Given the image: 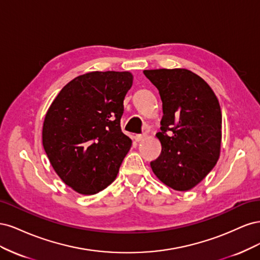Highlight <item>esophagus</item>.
<instances>
[{
  "instance_id": "esophagus-1",
  "label": "esophagus",
  "mask_w": 260,
  "mask_h": 260,
  "mask_svg": "<svg viewBox=\"0 0 260 260\" xmlns=\"http://www.w3.org/2000/svg\"><path fill=\"white\" fill-rule=\"evenodd\" d=\"M146 137H147L146 133H142V135H137L136 136V141H137V142H140V141L146 139Z\"/></svg>"
}]
</instances>
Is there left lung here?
I'll return each instance as SVG.
<instances>
[{"instance_id": "left-lung-1", "label": "left lung", "mask_w": 260, "mask_h": 260, "mask_svg": "<svg viewBox=\"0 0 260 260\" xmlns=\"http://www.w3.org/2000/svg\"><path fill=\"white\" fill-rule=\"evenodd\" d=\"M143 73L158 90L164 113L161 132L156 135L161 153L151 161L152 170L174 190H191L219 158L222 116L218 99L200 76L187 69Z\"/></svg>"}]
</instances>
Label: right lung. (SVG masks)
<instances>
[{
  "mask_svg": "<svg viewBox=\"0 0 260 260\" xmlns=\"http://www.w3.org/2000/svg\"><path fill=\"white\" fill-rule=\"evenodd\" d=\"M128 72H92L60 90L45 115L42 142L54 170L76 192L91 195L115 180L132 141L121 131Z\"/></svg>",
  "mask_w": 260,
  "mask_h": 260,
  "instance_id": "add662e5",
  "label": "right lung"
}]
</instances>
